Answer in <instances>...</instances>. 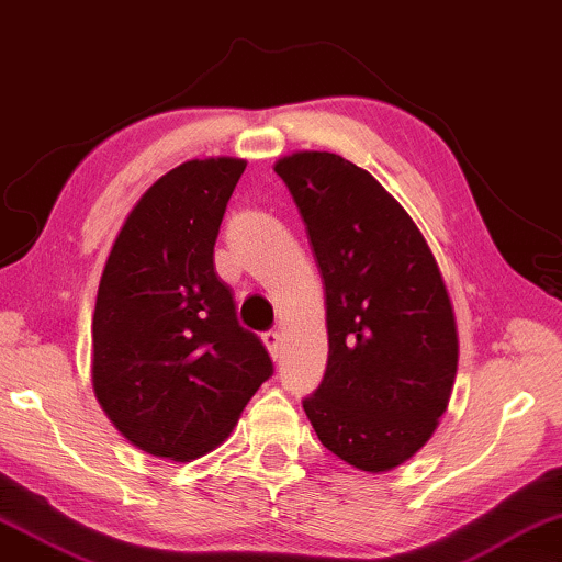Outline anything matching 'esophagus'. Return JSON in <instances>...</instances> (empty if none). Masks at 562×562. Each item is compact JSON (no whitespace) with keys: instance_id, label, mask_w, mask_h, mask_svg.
Segmentation results:
<instances>
[{"instance_id":"esophagus-1","label":"esophagus","mask_w":562,"mask_h":562,"mask_svg":"<svg viewBox=\"0 0 562 562\" xmlns=\"http://www.w3.org/2000/svg\"><path fill=\"white\" fill-rule=\"evenodd\" d=\"M262 340H265V346L270 348L272 358H278L280 356V333L278 330H267V333H262Z\"/></svg>"}]
</instances>
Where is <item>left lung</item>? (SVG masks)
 Listing matches in <instances>:
<instances>
[{"label": "left lung", "instance_id": "1", "mask_svg": "<svg viewBox=\"0 0 562 562\" xmlns=\"http://www.w3.org/2000/svg\"><path fill=\"white\" fill-rule=\"evenodd\" d=\"M274 173L325 282L328 363L303 408L335 457L389 472L429 441L454 386L459 340L437 259L398 201L342 156L303 150Z\"/></svg>", "mask_w": 562, "mask_h": 562}]
</instances>
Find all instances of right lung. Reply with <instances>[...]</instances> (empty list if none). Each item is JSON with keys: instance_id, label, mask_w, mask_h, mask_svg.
I'll return each mask as SVG.
<instances>
[{"instance_id": "right-lung-1", "label": "right lung", "mask_w": 562, "mask_h": 562, "mask_svg": "<svg viewBox=\"0 0 562 562\" xmlns=\"http://www.w3.org/2000/svg\"><path fill=\"white\" fill-rule=\"evenodd\" d=\"M239 158L187 161L125 220L100 278L93 389L108 418L148 454L204 457L274 373L265 342L237 321L214 267Z\"/></svg>"}]
</instances>
